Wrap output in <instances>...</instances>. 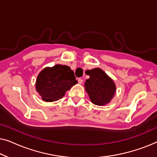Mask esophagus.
I'll return each mask as SVG.
<instances>
[{
	"label": "esophagus",
	"mask_w": 157,
	"mask_h": 157,
	"mask_svg": "<svg viewBox=\"0 0 157 157\" xmlns=\"http://www.w3.org/2000/svg\"><path fill=\"white\" fill-rule=\"evenodd\" d=\"M78 82L79 84H81V83H83V79H81V78H78Z\"/></svg>",
	"instance_id": "1"
}]
</instances>
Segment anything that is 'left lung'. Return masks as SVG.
Masks as SVG:
<instances>
[{
	"mask_svg": "<svg viewBox=\"0 0 157 157\" xmlns=\"http://www.w3.org/2000/svg\"><path fill=\"white\" fill-rule=\"evenodd\" d=\"M90 76L86 81L84 87L92 103L103 106L111 101L116 92L113 81L99 68L86 71Z\"/></svg>",
	"mask_w": 157,
	"mask_h": 157,
	"instance_id": "1",
	"label": "left lung"
}]
</instances>
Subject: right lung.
<instances>
[{
	"mask_svg": "<svg viewBox=\"0 0 157 157\" xmlns=\"http://www.w3.org/2000/svg\"><path fill=\"white\" fill-rule=\"evenodd\" d=\"M77 81L74 72L68 66L56 65L43 69L36 79V89L45 101L59 100Z\"/></svg>",
	"mask_w": 157,
	"mask_h": 157,
	"instance_id": "1",
	"label": "right lung"
}]
</instances>
